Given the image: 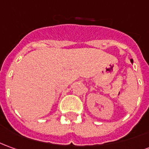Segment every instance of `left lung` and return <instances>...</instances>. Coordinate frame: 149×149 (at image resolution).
Wrapping results in <instances>:
<instances>
[{
    "mask_svg": "<svg viewBox=\"0 0 149 149\" xmlns=\"http://www.w3.org/2000/svg\"><path fill=\"white\" fill-rule=\"evenodd\" d=\"M131 63H132V64H133V60H132V59H131Z\"/></svg>",
    "mask_w": 149,
    "mask_h": 149,
    "instance_id": "left-lung-1",
    "label": "left lung"
}]
</instances>
